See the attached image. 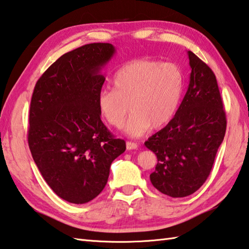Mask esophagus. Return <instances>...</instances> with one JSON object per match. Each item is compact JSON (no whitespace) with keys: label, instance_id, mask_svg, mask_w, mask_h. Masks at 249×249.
Returning <instances> with one entry per match:
<instances>
[{"label":"esophagus","instance_id":"1","mask_svg":"<svg viewBox=\"0 0 249 249\" xmlns=\"http://www.w3.org/2000/svg\"><path fill=\"white\" fill-rule=\"evenodd\" d=\"M126 148H127V150H134V149L138 148V144L134 142H126Z\"/></svg>","mask_w":249,"mask_h":249}]
</instances>
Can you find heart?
I'll return each instance as SVG.
<instances>
[{"label": "heart", "instance_id": "b5f03b06", "mask_svg": "<svg viewBox=\"0 0 249 249\" xmlns=\"http://www.w3.org/2000/svg\"><path fill=\"white\" fill-rule=\"evenodd\" d=\"M113 89L98 94L99 112L114 128L124 126L129 109L132 114L126 133L140 137L151 126L159 128L173 119L184 91V74L174 63L139 58L125 63L112 78Z\"/></svg>", "mask_w": 249, "mask_h": 249}]
</instances>
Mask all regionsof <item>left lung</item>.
Returning <instances> with one entry per match:
<instances>
[{"instance_id": "8db88e82", "label": "left lung", "mask_w": 249, "mask_h": 249, "mask_svg": "<svg viewBox=\"0 0 249 249\" xmlns=\"http://www.w3.org/2000/svg\"><path fill=\"white\" fill-rule=\"evenodd\" d=\"M188 57L191 80L178 110L144 142L158 159L150 174L152 185L173 198L189 196L202 186L227 129L214 73L192 51Z\"/></svg>"}]
</instances>
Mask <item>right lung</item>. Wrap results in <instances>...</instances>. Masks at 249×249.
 <instances>
[{
	"label": "right lung",
	"mask_w": 249,
	"mask_h": 249,
	"mask_svg": "<svg viewBox=\"0 0 249 249\" xmlns=\"http://www.w3.org/2000/svg\"><path fill=\"white\" fill-rule=\"evenodd\" d=\"M115 49L89 43L67 52L35 86L29 110L28 144L40 173L58 197L86 203L107 185L113 160L126 149L102 123L97 98L100 71Z\"/></svg>",
	"instance_id": "obj_1"
}]
</instances>
